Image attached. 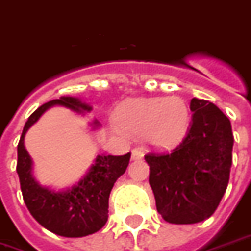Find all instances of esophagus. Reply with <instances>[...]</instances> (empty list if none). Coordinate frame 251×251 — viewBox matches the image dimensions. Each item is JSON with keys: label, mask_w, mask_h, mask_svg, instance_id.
Masks as SVG:
<instances>
[{"label": "esophagus", "mask_w": 251, "mask_h": 251, "mask_svg": "<svg viewBox=\"0 0 251 251\" xmlns=\"http://www.w3.org/2000/svg\"><path fill=\"white\" fill-rule=\"evenodd\" d=\"M144 157V151L141 148H134V149L131 150V158L134 159V161H138V159H142Z\"/></svg>", "instance_id": "obj_1"}]
</instances>
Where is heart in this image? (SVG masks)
Here are the masks:
<instances>
[{
	"mask_svg": "<svg viewBox=\"0 0 251 251\" xmlns=\"http://www.w3.org/2000/svg\"><path fill=\"white\" fill-rule=\"evenodd\" d=\"M117 124L131 134H141L146 144L170 148L182 140L190 122V110L178 96L140 98L117 110Z\"/></svg>",
	"mask_w": 251,
	"mask_h": 251,
	"instance_id": "heart-1",
	"label": "heart"
}]
</instances>
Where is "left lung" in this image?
<instances>
[{
	"instance_id": "1",
	"label": "left lung",
	"mask_w": 251,
	"mask_h": 251,
	"mask_svg": "<svg viewBox=\"0 0 251 251\" xmlns=\"http://www.w3.org/2000/svg\"><path fill=\"white\" fill-rule=\"evenodd\" d=\"M192 122L170 151L145 155L157 210L169 224H197L213 215L229 183L233 131L227 117L205 100L193 98Z\"/></svg>"
}]
</instances>
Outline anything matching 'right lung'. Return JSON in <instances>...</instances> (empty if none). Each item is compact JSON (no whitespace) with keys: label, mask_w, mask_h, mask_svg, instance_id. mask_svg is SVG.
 Segmentation results:
<instances>
[{"label":"right lung","mask_w":251,"mask_h":251,"mask_svg":"<svg viewBox=\"0 0 251 251\" xmlns=\"http://www.w3.org/2000/svg\"><path fill=\"white\" fill-rule=\"evenodd\" d=\"M53 105H64L74 111L92 107L73 97H61L41 105L24 126L17 146V173L20 177L22 197L34 220L54 234L77 238L101 230L107 221L109 196L114 182L125 173L130 153L124 155H98L88 176L66 192L55 193L40 186L31 176V159L24 146L27 129ZM97 125L98 122H94Z\"/></svg>","instance_id":"right-lung-1"}]
</instances>
